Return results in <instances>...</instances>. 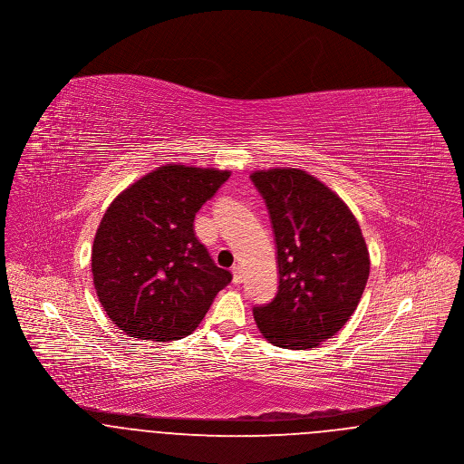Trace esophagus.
<instances>
[{
	"label": "esophagus",
	"instance_id": "1",
	"mask_svg": "<svg viewBox=\"0 0 464 464\" xmlns=\"http://www.w3.org/2000/svg\"><path fill=\"white\" fill-rule=\"evenodd\" d=\"M233 284L235 285H238V284H242V267L240 266H233Z\"/></svg>",
	"mask_w": 464,
	"mask_h": 464
}]
</instances>
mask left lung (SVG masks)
Wrapping results in <instances>:
<instances>
[{
  "instance_id": "obj_1",
  "label": "left lung",
  "mask_w": 464,
  "mask_h": 464,
  "mask_svg": "<svg viewBox=\"0 0 464 464\" xmlns=\"http://www.w3.org/2000/svg\"><path fill=\"white\" fill-rule=\"evenodd\" d=\"M278 254V292L254 308L266 341L278 348L320 346L350 320L367 285L371 257L350 207L301 169L256 170Z\"/></svg>"
}]
</instances>
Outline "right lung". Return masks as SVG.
Listing matches in <instances>:
<instances>
[{
    "label": "right lung",
    "instance_id": "add662e5",
    "mask_svg": "<svg viewBox=\"0 0 464 464\" xmlns=\"http://www.w3.org/2000/svg\"><path fill=\"white\" fill-rule=\"evenodd\" d=\"M229 176L169 163L111 201L93 238L92 275L99 303L120 331L148 341L182 339L231 282L193 224Z\"/></svg>",
    "mask_w": 464,
    "mask_h": 464
}]
</instances>
